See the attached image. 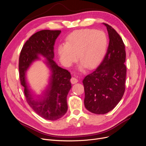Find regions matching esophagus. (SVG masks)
I'll return each instance as SVG.
<instances>
[{
	"label": "esophagus",
	"mask_w": 146,
	"mask_h": 146,
	"mask_svg": "<svg viewBox=\"0 0 146 146\" xmlns=\"http://www.w3.org/2000/svg\"><path fill=\"white\" fill-rule=\"evenodd\" d=\"M70 82L72 84H75L78 82V80L76 79V78H72L71 79H70Z\"/></svg>",
	"instance_id": "1"
}]
</instances>
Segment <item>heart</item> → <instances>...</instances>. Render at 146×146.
Masks as SVG:
<instances>
[{
  "mask_svg": "<svg viewBox=\"0 0 146 146\" xmlns=\"http://www.w3.org/2000/svg\"><path fill=\"white\" fill-rule=\"evenodd\" d=\"M108 40L102 31L83 29L72 32L67 38L65 45H60L58 53L61 62L71 66L77 59L87 69L96 67L103 59Z\"/></svg>",
  "mask_w": 146,
  "mask_h": 146,
  "instance_id": "b5f03b06",
  "label": "heart"
}]
</instances>
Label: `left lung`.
Returning <instances> with one entry per match:
<instances>
[{
  "mask_svg": "<svg viewBox=\"0 0 146 146\" xmlns=\"http://www.w3.org/2000/svg\"><path fill=\"white\" fill-rule=\"evenodd\" d=\"M104 24L108 31L110 42L106 54L98 68L84 78L85 108L96 114L112 110L124 95L127 68L125 45L111 26Z\"/></svg>",
  "mask_w": 146,
  "mask_h": 146,
  "instance_id": "8db88e82",
  "label": "left lung"
}]
</instances>
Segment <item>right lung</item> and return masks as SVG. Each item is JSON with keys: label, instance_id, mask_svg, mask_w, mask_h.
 I'll list each match as a JSON object with an SVG mask.
<instances>
[{"label": "right lung", "instance_id": "1", "mask_svg": "<svg viewBox=\"0 0 146 146\" xmlns=\"http://www.w3.org/2000/svg\"><path fill=\"white\" fill-rule=\"evenodd\" d=\"M60 33L59 30H42L33 34L23 46L19 60V78L24 87L27 102L38 115L50 121L57 120L66 113L67 96L72 88L70 72L53 60L54 45ZM40 55L45 58L51 75L47 88L42 95L35 97L29 89L26 72Z\"/></svg>", "mask_w": 146, "mask_h": 146}]
</instances>
